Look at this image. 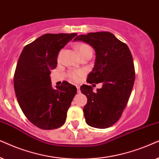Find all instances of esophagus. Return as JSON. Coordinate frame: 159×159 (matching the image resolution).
I'll return each mask as SVG.
<instances>
[{
	"instance_id": "obj_1",
	"label": "esophagus",
	"mask_w": 159,
	"mask_h": 159,
	"mask_svg": "<svg viewBox=\"0 0 159 159\" xmlns=\"http://www.w3.org/2000/svg\"><path fill=\"white\" fill-rule=\"evenodd\" d=\"M76 88H77V92H78V93L81 92V90H80V86H79V85H76Z\"/></svg>"
}]
</instances>
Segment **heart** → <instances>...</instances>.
I'll return each instance as SVG.
<instances>
[{
    "instance_id": "b5f03b06",
    "label": "heart",
    "mask_w": 159,
    "mask_h": 159,
    "mask_svg": "<svg viewBox=\"0 0 159 159\" xmlns=\"http://www.w3.org/2000/svg\"><path fill=\"white\" fill-rule=\"evenodd\" d=\"M78 51L79 52V54L81 55L83 54H85V53H92V49L91 48L89 45L86 43H79L77 46ZM61 52L59 54V58L60 57ZM84 72L83 70H74L71 71L70 73H69V77L71 80H73L74 81H78V80L80 79V78L81 77L82 75H84Z\"/></svg>"
}]
</instances>
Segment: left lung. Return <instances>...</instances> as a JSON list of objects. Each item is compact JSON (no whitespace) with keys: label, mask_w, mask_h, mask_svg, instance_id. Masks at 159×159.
Segmentation results:
<instances>
[{"label":"left lung","mask_w":159,"mask_h":159,"mask_svg":"<svg viewBox=\"0 0 159 159\" xmlns=\"http://www.w3.org/2000/svg\"><path fill=\"white\" fill-rule=\"evenodd\" d=\"M73 41H84L94 48V66L87 82L102 84L95 92L91 86L80 88L87 97L83 110L86 124L97 129L108 128L121 116L132 93L135 79L132 54L128 46L110 32L80 35Z\"/></svg>","instance_id":"left-lung-1"}]
</instances>
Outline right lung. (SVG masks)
Instances as JSON below:
<instances>
[{
    "label": "right lung",
    "mask_w": 159,
    "mask_h": 159,
    "mask_svg": "<svg viewBox=\"0 0 159 159\" xmlns=\"http://www.w3.org/2000/svg\"><path fill=\"white\" fill-rule=\"evenodd\" d=\"M76 33H47L23 48L14 76V91L23 113L42 129H54L66 120L67 112L77 93L64 81L53 89L50 73L57 65L59 52Z\"/></svg>",
    "instance_id": "add662e5"
}]
</instances>
